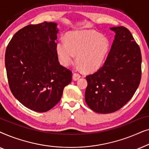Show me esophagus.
Listing matches in <instances>:
<instances>
[{
    "mask_svg": "<svg viewBox=\"0 0 149 149\" xmlns=\"http://www.w3.org/2000/svg\"><path fill=\"white\" fill-rule=\"evenodd\" d=\"M80 77H81V75L79 74V73H77V72H74V74H73V75H72L73 80H74V81L78 80L79 79H80Z\"/></svg>",
    "mask_w": 149,
    "mask_h": 149,
    "instance_id": "1",
    "label": "esophagus"
}]
</instances>
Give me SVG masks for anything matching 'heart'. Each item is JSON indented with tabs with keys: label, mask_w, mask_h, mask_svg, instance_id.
I'll return each mask as SVG.
<instances>
[{
	"label": "heart",
	"mask_w": 149,
	"mask_h": 149,
	"mask_svg": "<svg viewBox=\"0 0 149 149\" xmlns=\"http://www.w3.org/2000/svg\"><path fill=\"white\" fill-rule=\"evenodd\" d=\"M65 43L56 45V53L61 64L68 66L76 62L83 72L89 73L99 70L107 58L110 49L109 40L92 30H79L68 32Z\"/></svg>",
	"instance_id": "obj_1"
}]
</instances>
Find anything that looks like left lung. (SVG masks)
I'll list each match as a JSON object with an SVG mask.
<instances>
[{
    "instance_id": "8db88e82",
    "label": "left lung",
    "mask_w": 149,
    "mask_h": 149,
    "mask_svg": "<svg viewBox=\"0 0 149 149\" xmlns=\"http://www.w3.org/2000/svg\"><path fill=\"white\" fill-rule=\"evenodd\" d=\"M115 39L104 64L87 75L85 98L97 113L118 111L133 97L141 80L140 49L130 30L123 26L110 28Z\"/></svg>"
}]
</instances>
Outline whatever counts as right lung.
Returning <instances> with one entry per match:
<instances>
[{
	"mask_svg": "<svg viewBox=\"0 0 149 149\" xmlns=\"http://www.w3.org/2000/svg\"><path fill=\"white\" fill-rule=\"evenodd\" d=\"M57 24L44 22L28 25L14 34L5 52L9 88L22 104L44 113L55 107L72 72L58 61Z\"/></svg>",
	"mask_w": 149,
	"mask_h": 149,
	"instance_id": "1",
	"label": "right lung"
}]
</instances>
